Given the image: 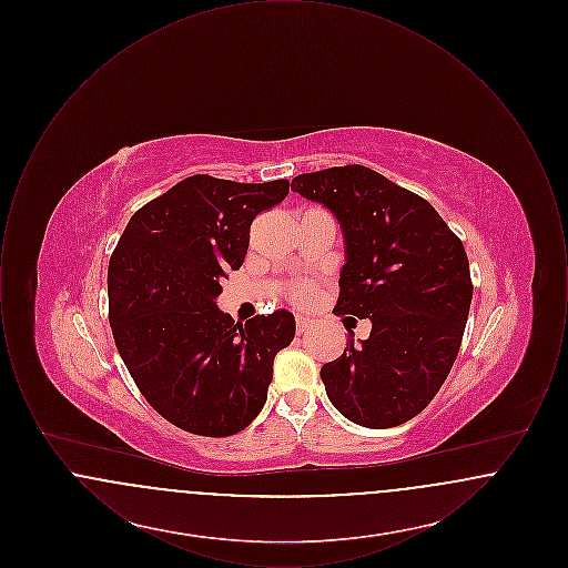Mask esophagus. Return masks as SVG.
I'll return each mask as SVG.
<instances>
[{"mask_svg":"<svg viewBox=\"0 0 568 568\" xmlns=\"http://www.w3.org/2000/svg\"><path fill=\"white\" fill-rule=\"evenodd\" d=\"M311 327V322L306 317H297L296 320V332L297 334H304L306 329Z\"/></svg>","mask_w":568,"mask_h":568,"instance_id":"obj_1","label":"esophagus"}]
</instances>
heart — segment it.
I'll return each mask as SVG.
<instances>
[{
  "label": "heart",
  "mask_w": 568,
  "mask_h": 568,
  "mask_svg": "<svg viewBox=\"0 0 568 568\" xmlns=\"http://www.w3.org/2000/svg\"><path fill=\"white\" fill-rule=\"evenodd\" d=\"M285 296L296 306H306L315 297V283H311V281H294V283L287 285Z\"/></svg>",
  "instance_id": "heart-1"
}]
</instances>
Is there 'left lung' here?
Wrapping results in <instances>:
<instances>
[{
    "instance_id": "8db88e82",
    "label": "left lung",
    "mask_w": 568,
    "mask_h": 568,
    "mask_svg": "<svg viewBox=\"0 0 568 568\" xmlns=\"http://www.w3.org/2000/svg\"><path fill=\"white\" fill-rule=\"evenodd\" d=\"M292 190L341 221L347 264L336 315L373 329L322 366L327 398L366 428H394L430 405L458 357L473 281L464 244L422 195L366 165L297 174Z\"/></svg>"
}]
</instances>
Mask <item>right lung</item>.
<instances>
[{
	"label": "right lung",
	"instance_id": "1",
	"mask_svg": "<svg viewBox=\"0 0 568 568\" xmlns=\"http://www.w3.org/2000/svg\"><path fill=\"white\" fill-rule=\"evenodd\" d=\"M290 181L236 183L193 174L135 211L110 255L109 320L140 394L185 433L244 430L268 398L274 355L296 334L287 311L246 324L216 308L243 266L253 219Z\"/></svg>",
	"mask_w": 568,
	"mask_h": 568
}]
</instances>
